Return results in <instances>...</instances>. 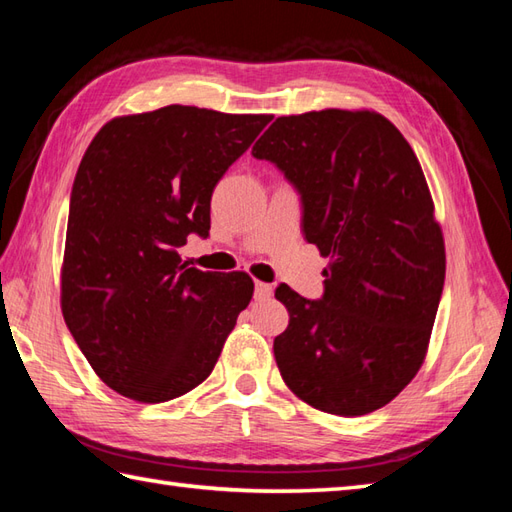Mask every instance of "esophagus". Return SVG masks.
I'll use <instances>...</instances> for the list:
<instances>
[{
  "label": "esophagus",
  "mask_w": 512,
  "mask_h": 512,
  "mask_svg": "<svg viewBox=\"0 0 512 512\" xmlns=\"http://www.w3.org/2000/svg\"><path fill=\"white\" fill-rule=\"evenodd\" d=\"M270 295H273V286L255 281V299H270Z\"/></svg>",
  "instance_id": "esophagus-1"
}]
</instances>
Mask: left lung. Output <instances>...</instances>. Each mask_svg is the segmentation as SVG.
Segmentation results:
<instances>
[{
	"label": "left lung",
	"instance_id": "left-lung-1",
	"mask_svg": "<svg viewBox=\"0 0 512 512\" xmlns=\"http://www.w3.org/2000/svg\"><path fill=\"white\" fill-rule=\"evenodd\" d=\"M299 193L301 231L330 257L321 299L279 284L286 385L336 416L385 407L416 376L444 288V242L413 149L376 112L281 116L253 147Z\"/></svg>",
	"mask_w": 512,
	"mask_h": 512
}]
</instances>
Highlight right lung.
<instances>
[{
  "label": "right lung",
  "mask_w": 512,
  "mask_h": 512,
  "mask_svg": "<svg viewBox=\"0 0 512 512\" xmlns=\"http://www.w3.org/2000/svg\"><path fill=\"white\" fill-rule=\"evenodd\" d=\"M273 116L187 105L114 118L94 136L70 193L61 273L65 325L107 387L167 402L213 372L246 273H204L178 255L209 237L211 195Z\"/></svg>",
  "instance_id": "add662e5"
}]
</instances>
